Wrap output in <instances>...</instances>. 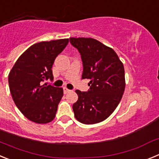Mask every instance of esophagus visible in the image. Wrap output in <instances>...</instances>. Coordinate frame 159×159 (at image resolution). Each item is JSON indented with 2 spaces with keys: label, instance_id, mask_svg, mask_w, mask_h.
<instances>
[{
  "label": "esophagus",
  "instance_id": "esophagus-1",
  "mask_svg": "<svg viewBox=\"0 0 159 159\" xmlns=\"http://www.w3.org/2000/svg\"><path fill=\"white\" fill-rule=\"evenodd\" d=\"M69 92H70V90L68 89V88H66V87H64V93L67 94V93H68Z\"/></svg>",
  "mask_w": 159,
  "mask_h": 159
}]
</instances>
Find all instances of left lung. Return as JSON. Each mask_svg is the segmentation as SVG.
Here are the masks:
<instances>
[{
  "label": "left lung",
  "mask_w": 159,
  "mask_h": 159,
  "mask_svg": "<svg viewBox=\"0 0 159 159\" xmlns=\"http://www.w3.org/2000/svg\"><path fill=\"white\" fill-rule=\"evenodd\" d=\"M82 59V79H88V92L76 90L78 100L73 104L75 119L84 124L100 123L113 113L125 90L123 63L111 48L93 38H70Z\"/></svg>",
  "instance_id": "1"
}]
</instances>
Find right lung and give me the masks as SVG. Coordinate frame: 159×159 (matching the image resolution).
<instances>
[{
    "instance_id": "add662e5",
    "label": "right lung",
    "mask_w": 159,
    "mask_h": 159,
    "mask_svg": "<svg viewBox=\"0 0 159 159\" xmlns=\"http://www.w3.org/2000/svg\"><path fill=\"white\" fill-rule=\"evenodd\" d=\"M69 40L36 43L18 58L8 75L12 99L25 117L36 123H50L54 119L62 99V88L43 83L53 80L55 59L65 48Z\"/></svg>"
}]
</instances>
